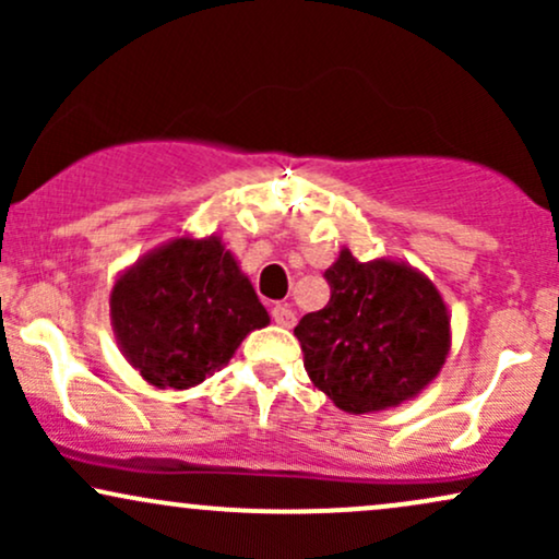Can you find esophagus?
Here are the masks:
<instances>
[{
    "instance_id": "obj_1",
    "label": "esophagus",
    "mask_w": 559,
    "mask_h": 559,
    "mask_svg": "<svg viewBox=\"0 0 559 559\" xmlns=\"http://www.w3.org/2000/svg\"><path fill=\"white\" fill-rule=\"evenodd\" d=\"M271 318L275 325H281V329H292L294 323H297V318H294V310H288L286 305H273L271 307Z\"/></svg>"
}]
</instances>
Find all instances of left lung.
<instances>
[{
	"mask_svg": "<svg viewBox=\"0 0 559 559\" xmlns=\"http://www.w3.org/2000/svg\"><path fill=\"white\" fill-rule=\"evenodd\" d=\"M325 281L329 305L294 329L310 381L349 415L415 400L452 346V316L433 281L402 260L360 262L346 247Z\"/></svg>",
	"mask_w": 559,
	"mask_h": 559,
	"instance_id": "left-lung-1",
	"label": "left lung"
}]
</instances>
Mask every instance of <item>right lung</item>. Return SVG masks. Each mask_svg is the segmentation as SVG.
Listing matches in <instances>:
<instances>
[{
    "instance_id": "obj_1",
    "label": "right lung",
    "mask_w": 559,
    "mask_h": 559,
    "mask_svg": "<svg viewBox=\"0 0 559 559\" xmlns=\"http://www.w3.org/2000/svg\"><path fill=\"white\" fill-rule=\"evenodd\" d=\"M110 323L146 383L181 391L217 373L271 316L221 236L183 234L118 273Z\"/></svg>"
}]
</instances>
